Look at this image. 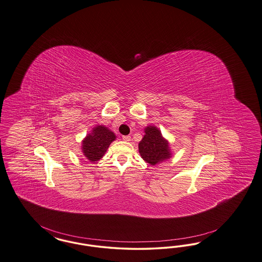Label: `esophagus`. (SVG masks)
Instances as JSON below:
<instances>
[{
    "label": "esophagus",
    "instance_id": "1",
    "mask_svg": "<svg viewBox=\"0 0 262 262\" xmlns=\"http://www.w3.org/2000/svg\"><path fill=\"white\" fill-rule=\"evenodd\" d=\"M130 136H123V140H125V141H130Z\"/></svg>",
    "mask_w": 262,
    "mask_h": 262
}]
</instances>
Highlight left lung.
<instances>
[{
  "label": "left lung",
  "mask_w": 262,
  "mask_h": 262,
  "mask_svg": "<svg viewBox=\"0 0 262 262\" xmlns=\"http://www.w3.org/2000/svg\"><path fill=\"white\" fill-rule=\"evenodd\" d=\"M138 148L142 159L151 165L170 157L168 143L156 126H149L145 128L144 137L139 142Z\"/></svg>",
  "instance_id": "obj_1"
}]
</instances>
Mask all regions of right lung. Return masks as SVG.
Wrapping results in <instances>:
<instances>
[{"label": "right lung", "instance_id": "right-lung-1", "mask_svg": "<svg viewBox=\"0 0 262 262\" xmlns=\"http://www.w3.org/2000/svg\"><path fill=\"white\" fill-rule=\"evenodd\" d=\"M116 138L115 135L103 126H96L91 135L85 137L82 142L84 156L91 162H97L108 149L109 145Z\"/></svg>", "mask_w": 262, "mask_h": 262}]
</instances>
